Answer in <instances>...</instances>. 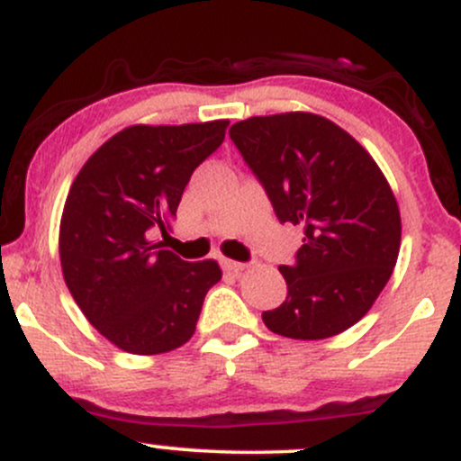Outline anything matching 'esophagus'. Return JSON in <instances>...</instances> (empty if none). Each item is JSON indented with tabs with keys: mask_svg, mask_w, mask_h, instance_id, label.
Segmentation results:
<instances>
[{
	"mask_svg": "<svg viewBox=\"0 0 461 461\" xmlns=\"http://www.w3.org/2000/svg\"><path fill=\"white\" fill-rule=\"evenodd\" d=\"M221 264H223V268H225L227 273H234V275L242 273V271H245V268H247V264L236 262V260H223Z\"/></svg>",
	"mask_w": 461,
	"mask_h": 461,
	"instance_id": "34e87169",
	"label": "esophagus"
}]
</instances>
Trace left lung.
I'll use <instances>...</instances> for the list:
<instances>
[{"instance_id":"obj_1","label":"left lung","mask_w":461,"mask_h":461,"mask_svg":"<svg viewBox=\"0 0 461 461\" xmlns=\"http://www.w3.org/2000/svg\"><path fill=\"white\" fill-rule=\"evenodd\" d=\"M230 139L260 179L282 223L303 227L294 264H282L288 297L262 314L294 340L348 330L373 308L399 258L396 199L359 142L312 113L251 116Z\"/></svg>"}]
</instances>
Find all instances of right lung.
I'll use <instances>...</instances> for the list:
<instances>
[{
	"label": "right lung",
	"instance_id": "obj_1",
	"mask_svg": "<svg viewBox=\"0 0 461 461\" xmlns=\"http://www.w3.org/2000/svg\"><path fill=\"white\" fill-rule=\"evenodd\" d=\"M227 125H131L73 179L60 221L62 275L84 316L123 351L158 356L188 342L221 279L214 260L184 262L151 231L167 234L190 176L219 149Z\"/></svg>",
	"mask_w": 461,
	"mask_h": 461
}]
</instances>
